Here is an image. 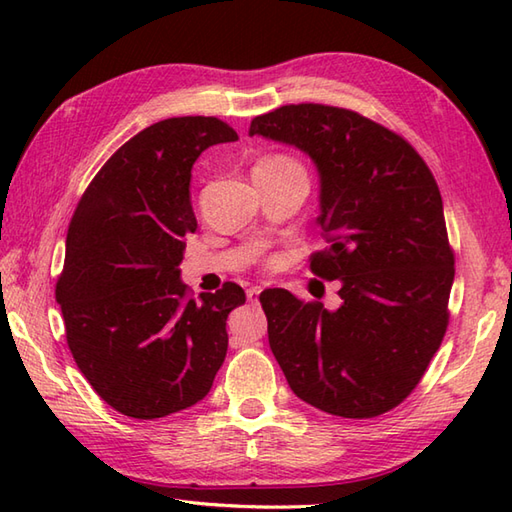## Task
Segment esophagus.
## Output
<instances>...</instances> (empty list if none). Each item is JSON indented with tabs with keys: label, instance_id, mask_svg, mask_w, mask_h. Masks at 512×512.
<instances>
[{
	"label": "esophagus",
	"instance_id": "1",
	"mask_svg": "<svg viewBox=\"0 0 512 512\" xmlns=\"http://www.w3.org/2000/svg\"><path fill=\"white\" fill-rule=\"evenodd\" d=\"M262 295V288L259 286H253V288H248L246 290V297H248V301H257V297Z\"/></svg>",
	"mask_w": 512,
	"mask_h": 512
}]
</instances>
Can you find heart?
I'll return each instance as SVG.
<instances>
[{
    "label": "heart",
    "mask_w": 512,
    "mask_h": 512,
    "mask_svg": "<svg viewBox=\"0 0 512 512\" xmlns=\"http://www.w3.org/2000/svg\"><path fill=\"white\" fill-rule=\"evenodd\" d=\"M255 169H268V171H303L299 162L286 156V154H275V156H266L257 162Z\"/></svg>",
    "instance_id": "obj_1"
}]
</instances>
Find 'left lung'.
Returning a JSON list of instances; mask_svg holds the SVG:
<instances>
[{
  "mask_svg": "<svg viewBox=\"0 0 512 512\" xmlns=\"http://www.w3.org/2000/svg\"><path fill=\"white\" fill-rule=\"evenodd\" d=\"M248 134L312 158L328 248L310 268L341 281L336 310L284 288L259 295L290 389L343 418L398 407L449 323L455 257L436 178L405 138L343 107L284 105L255 116Z\"/></svg>",
  "mask_w": 512,
  "mask_h": 512,
  "instance_id": "left-lung-1",
  "label": "left lung"
}]
</instances>
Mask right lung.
<instances>
[{
  "instance_id": "obj_1",
  "label": "right lung",
  "mask_w": 512,
  "mask_h": 512,
  "mask_svg": "<svg viewBox=\"0 0 512 512\" xmlns=\"http://www.w3.org/2000/svg\"><path fill=\"white\" fill-rule=\"evenodd\" d=\"M233 140L235 129L215 116L149 125L76 204L57 281L65 339L96 394L123 416L154 420L195 405L224 363L226 319L244 290L228 281L193 299L180 264L198 228L193 162Z\"/></svg>"
}]
</instances>
